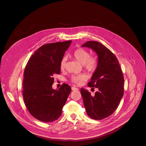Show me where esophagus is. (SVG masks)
Here are the masks:
<instances>
[{
  "label": "esophagus",
  "instance_id": "34e87169",
  "mask_svg": "<svg viewBox=\"0 0 146 146\" xmlns=\"http://www.w3.org/2000/svg\"><path fill=\"white\" fill-rule=\"evenodd\" d=\"M71 89H72V90H79V89L77 88H76L75 86H72V87L71 88Z\"/></svg>",
  "mask_w": 146,
  "mask_h": 146
}]
</instances>
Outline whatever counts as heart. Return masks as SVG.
Here are the masks:
<instances>
[{"instance_id": "heart-1", "label": "heart", "mask_w": 146, "mask_h": 146, "mask_svg": "<svg viewBox=\"0 0 146 146\" xmlns=\"http://www.w3.org/2000/svg\"><path fill=\"white\" fill-rule=\"evenodd\" d=\"M73 57L83 66L84 68L90 72L94 71L98 66V60L94 56H89V52L83 48H78L72 53ZM67 58L64 56L60 62V68L63 70L65 68ZM88 77L85 74L72 75L70 81L73 83L80 84L86 80Z\"/></svg>"}]
</instances>
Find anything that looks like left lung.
<instances>
[{"mask_svg":"<svg viewBox=\"0 0 146 146\" xmlns=\"http://www.w3.org/2000/svg\"><path fill=\"white\" fill-rule=\"evenodd\" d=\"M82 46L92 48L98 55V66L88 86L98 91L92 96L82 88L86 113L94 120H102L112 115L117 108L124 95V76L116 56L104 45L88 41Z\"/></svg>","mask_w":146,"mask_h":146,"instance_id":"obj_1","label":"left lung"}]
</instances>
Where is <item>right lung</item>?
Returning <instances> with one entry per match:
<instances>
[{
	"label": "right lung",
	"mask_w": 146,
	"mask_h": 146,
	"mask_svg": "<svg viewBox=\"0 0 146 146\" xmlns=\"http://www.w3.org/2000/svg\"><path fill=\"white\" fill-rule=\"evenodd\" d=\"M71 40L44 44L31 56L23 73L22 96L30 114L45 123L57 120L71 91L63 83L58 90L52 89L55 74H60V62Z\"/></svg>",
	"instance_id": "1"
}]
</instances>
